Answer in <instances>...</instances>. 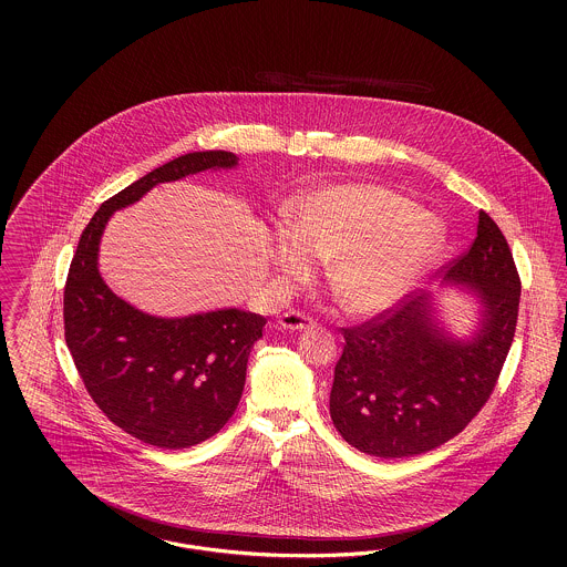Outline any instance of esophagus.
Listing matches in <instances>:
<instances>
[{"instance_id":"obj_1","label":"esophagus","mask_w":567,"mask_h":567,"mask_svg":"<svg viewBox=\"0 0 567 567\" xmlns=\"http://www.w3.org/2000/svg\"><path fill=\"white\" fill-rule=\"evenodd\" d=\"M278 324H280L282 329H291V331H296V329H310V327H315V319H312V317H308L306 312L289 310V312L280 315Z\"/></svg>"}]
</instances>
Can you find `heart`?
<instances>
[{"instance_id":"heart-1","label":"heart","mask_w":567,"mask_h":567,"mask_svg":"<svg viewBox=\"0 0 567 567\" xmlns=\"http://www.w3.org/2000/svg\"><path fill=\"white\" fill-rule=\"evenodd\" d=\"M432 223L404 195L374 185H331L301 195L278 227L271 261L289 278L329 259L327 280L354 315H374L400 301L427 261Z\"/></svg>"}]
</instances>
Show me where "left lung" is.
<instances>
[{"instance_id":"8db88e82","label":"left lung","mask_w":567,"mask_h":567,"mask_svg":"<svg viewBox=\"0 0 567 567\" xmlns=\"http://www.w3.org/2000/svg\"><path fill=\"white\" fill-rule=\"evenodd\" d=\"M446 268V278L467 285L485 303L472 342L446 338L433 324L427 296L342 327L347 344L336 363L329 412L361 453L402 458L432 451L467 427L497 384L513 347L520 278L491 216L478 213L474 243Z\"/></svg>"}]
</instances>
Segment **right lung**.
Here are the masks:
<instances>
[{"label":"right lung","mask_w":567,"mask_h":567,"mask_svg":"<svg viewBox=\"0 0 567 567\" xmlns=\"http://www.w3.org/2000/svg\"><path fill=\"white\" fill-rule=\"evenodd\" d=\"M236 163L225 151L189 153L112 195L84 227L65 280V342L84 389L116 427L165 451L195 446L231 419L266 319L236 308L185 319L148 317L102 280L100 240L112 213L155 185Z\"/></svg>","instance_id":"right-lung-1"}]
</instances>
